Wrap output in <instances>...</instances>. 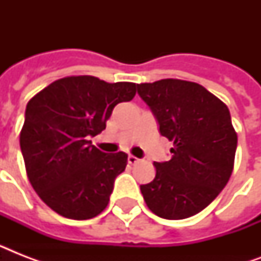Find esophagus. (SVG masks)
Instances as JSON below:
<instances>
[{
    "mask_svg": "<svg viewBox=\"0 0 261 261\" xmlns=\"http://www.w3.org/2000/svg\"><path fill=\"white\" fill-rule=\"evenodd\" d=\"M139 161V159H137V157H135V155H128V157H127V163L130 164V165H134V164H137Z\"/></svg>",
    "mask_w": 261,
    "mask_h": 261,
    "instance_id": "esophagus-1",
    "label": "esophagus"
}]
</instances>
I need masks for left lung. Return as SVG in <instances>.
Instances as JSON below:
<instances>
[{"label": "left lung", "mask_w": 261, "mask_h": 261, "mask_svg": "<svg viewBox=\"0 0 261 261\" xmlns=\"http://www.w3.org/2000/svg\"><path fill=\"white\" fill-rule=\"evenodd\" d=\"M160 133L173 142L172 159L154 163L155 177L141 186L147 207L165 219L206 208L225 188L234 165L237 134L229 108L206 88L182 80L137 85Z\"/></svg>", "instance_id": "1"}]
</instances>
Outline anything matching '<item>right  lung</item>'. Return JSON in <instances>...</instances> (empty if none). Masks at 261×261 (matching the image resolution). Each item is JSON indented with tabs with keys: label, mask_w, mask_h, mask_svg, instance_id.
I'll return each mask as SVG.
<instances>
[{
	"label": "right lung",
	"mask_w": 261,
	"mask_h": 261,
	"mask_svg": "<svg viewBox=\"0 0 261 261\" xmlns=\"http://www.w3.org/2000/svg\"><path fill=\"white\" fill-rule=\"evenodd\" d=\"M135 84L77 75L54 81L27 104L20 147L28 180L65 218H93L107 207L127 154L104 153L89 138L106 128L116 104L130 101Z\"/></svg>",
	"instance_id": "add662e5"
}]
</instances>
